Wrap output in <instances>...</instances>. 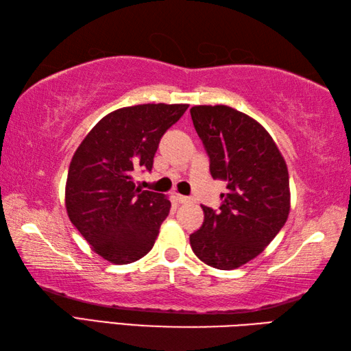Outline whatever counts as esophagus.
Returning a JSON list of instances; mask_svg holds the SVG:
<instances>
[{"mask_svg": "<svg viewBox=\"0 0 351 351\" xmlns=\"http://www.w3.org/2000/svg\"><path fill=\"white\" fill-rule=\"evenodd\" d=\"M176 200L180 204H189V202H191V197H189V196H182V195H180V193H176Z\"/></svg>", "mask_w": 351, "mask_h": 351, "instance_id": "obj_1", "label": "esophagus"}]
</instances>
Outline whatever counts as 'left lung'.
Returning a JSON list of instances; mask_svg holds the SVG:
<instances>
[{
    "instance_id": "left-lung-1",
    "label": "left lung",
    "mask_w": 351,
    "mask_h": 351,
    "mask_svg": "<svg viewBox=\"0 0 351 351\" xmlns=\"http://www.w3.org/2000/svg\"><path fill=\"white\" fill-rule=\"evenodd\" d=\"M190 113L211 176L228 184L217 211L202 206L204 225L190 235V244L205 264L232 270L256 258L285 225L287 162L264 126L241 111L196 106Z\"/></svg>"
}]
</instances>
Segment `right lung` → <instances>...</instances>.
<instances>
[{"label":"right lung","instance_id":"add662e5","mask_svg":"<svg viewBox=\"0 0 351 351\" xmlns=\"http://www.w3.org/2000/svg\"><path fill=\"white\" fill-rule=\"evenodd\" d=\"M187 108V104L119 108L102 117L73 154L66 211L92 249L110 263H134L154 247L170 200L136 187L134 173L152 170L161 137Z\"/></svg>","mask_w":351,"mask_h":351}]
</instances>
